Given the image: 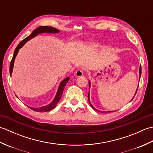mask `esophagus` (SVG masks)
I'll return each instance as SVG.
<instances>
[{
	"label": "esophagus",
	"mask_w": 153,
	"mask_h": 153,
	"mask_svg": "<svg viewBox=\"0 0 153 153\" xmlns=\"http://www.w3.org/2000/svg\"><path fill=\"white\" fill-rule=\"evenodd\" d=\"M75 75H76V77H81V76H83V71L82 70H77V71H76Z\"/></svg>",
	"instance_id": "obj_1"
}]
</instances>
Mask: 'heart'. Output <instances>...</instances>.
<instances>
[{"mask_svg": "<svg viewBox=\"0 0 153 153\" xmlns=\"http://www.w3.org/2000/svg\"><path fill=\"white\" fill-rule=\"evenodd\" d=\"M102 45L99 41H90L85 45L84 50L86 52H92L99 49L101 47Z\"/></svg>", "mask_w": 153, "mask_h": 153, "instance_id": "b5f03b06", "label": "heart"}]
</instances>
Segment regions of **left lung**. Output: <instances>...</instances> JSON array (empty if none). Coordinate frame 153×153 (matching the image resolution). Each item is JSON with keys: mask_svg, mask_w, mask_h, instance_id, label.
I'll use <instances>...</instances> for the list:
<instances>
[{"mask_svg": "<svg viewBox=\"0 0 153 153\" xmlns=\"http://www.w3.org/2000/svg\"><path fill=\"white\" fill-rule=\"evenodd\" d=\"M139 79H140V77H141V66H140V67H139ZM89 89H90V87H91V82H90V80L89 81ZM138 87H139V84H138V86H137V90H136V91H135V95H134V97H133V99L134 98V97L135 96V94H136V93H137V89H138ZM88 99H89V104H90V105L91 106V107L92 108L94 109V110H97V111H98V112H114V111H101V110H97V109H96L95 108H94L93 107V106L92 105V104L91 103V101H90V97H89V93H88ZM131 99V100H132ZM116 111V110H115Z\"/></svg>", "mask_w": 153, "mask_h": 153, "instance_id": "1", "label": "left lung"}]
</instances>
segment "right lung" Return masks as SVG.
Listing matches in <instances>:
<instances>
[{
	"label": "right lung",
	"instance_id": "obj_1",
	"mask_svg": "<svg viewBox=\"0 0 153 153\" xmlns=\"http://www.w3.org/2000/svg\"><path fill=\"white\" fill-rule=\"evenodd\" d=\"M60 32V30H57V29L54 28L53 27H50V26H40L37 27V29L32 32V33L29 35L27 37L24 39V40L22 41L20 43H19V45L17 46V47L16 48V49L14 51V55H13L12 59L11 60L10 65V77L12 76V71H13V68H14V61L16 59V57L17 56V54L19 52V50L24 46V45L27 43V41H30L31 39L34 38L35 37H36L38 34H41V33H58ZM70 80V77H67L66 78H65L64 80L62 81V82L60 83L59 86H58V90L56 93V95H55L54 99L52 100V102L51 103L48 104V105L44 106H41L39 107V108H33V107H30L28 106L29 108H30L34 111L36 112H48L50 111L52 109H53L54 107H56L57 105L58 102H59V100L61 99L63 91L64 89V87L66 86V83H68V81ZM17 97V96H16Z\"/></svg>",
	"mask_w": 153,
	"mask_h": 153
}]
</instances>
